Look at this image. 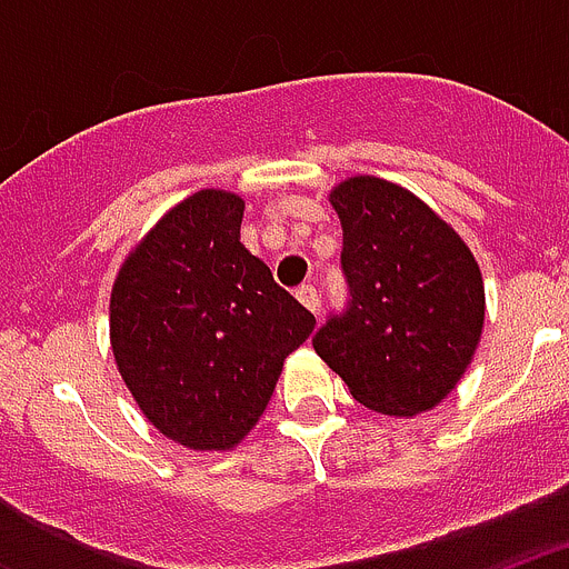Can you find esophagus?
<instances>
[{"label": "esophagus", "instance_id": "1", "mask_svg": "<svg viewBox=\"0 0 569 569\" xmlns=\"http://www.w3.org/2000/svg\"><path fill=\"white\" fill-rule=\"evenodd\" d=\"M296 296H299V301L310 310V313H316V310H319L321 299H319V290H316L313 284H305V288H299V293Z\"/></svg>", "mask_w": 569, "mask_h": 569}]
</instances>
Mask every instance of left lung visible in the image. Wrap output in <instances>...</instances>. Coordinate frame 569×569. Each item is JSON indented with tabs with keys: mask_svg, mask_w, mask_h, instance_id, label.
I'll return each instance as SVG.
<instances>
[{
	"mask_svg": "<svg viewBox=\"0 0 569 569\" xmlns=\"http://www.w3.org/2000/svg\"><path fill=\"white\" fill-rule=\"evenodd\" d=\"M341 219L350 301L313 336L316 353L359 405L416 416L465 376L481 328L485 281L461 236L419 196L376 176L330 190Z\"/></svg>",
	"mask_w": 569,
	"mask_h": 569,
	"instance_id": "8db88e82",
	"label": "left lung"
}]
</instances>
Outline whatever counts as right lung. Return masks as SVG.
I'll list each match as a JSON object with an SVG mask.
<instances>
[{
	"mask_svg": "<svg viewBox=\"0 0 569 569\" xmlns=\"http://www.w3.org/2000/svg\"><path fill=\"white\" fill-rule=\"evenodd\" d=\"M244 202L199 190L156 222L110 293V347L144 419L190 450L253 430L281 365L316 328L239 241Z\"/></svg>",
	"mask_w": 569,
	"mask_h": 569,
	"instance_id": "right-lung-1",
	"label": "right lung"
}]
</instances>
